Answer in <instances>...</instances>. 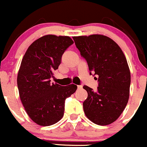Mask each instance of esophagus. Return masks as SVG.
Masks as SVG:
<instances>
[{"label":"esophagus","mask_w":147,"mask_h":147,"mask_svg":"<svg viewBox=\"0 0 147 147\" xmlns=\"http://www.w3.org/2000/svg\"><path fill=\"white\" fill-rule=\"evenodd\" d=\"M77 87H78V89H81V88H82V85H78V86H77Z\"/></svg>","instance_id":"obj_1"}]
</instances>
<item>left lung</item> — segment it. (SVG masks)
Listing matches in <instances>:
<instances>
[{"instance_id":"left-lung-1","label":"left lung","mask_w":147,"mask_h":147,"mask_svg":"<svg viewBox=\"0 0 147 147\" xmlns=\"http://www.w3.org/2000/svg\"><path fill=\"white\" fill-rule=\"evenodd\" d=\"M73 39L88 63L90 75L98 77L96 91L83 87L88 93L83 103L84 113L96 124H110L119 117L129 100L131 74L126 57L118 44L107 36L96 34Z\"/></svg>"}]
</instances>
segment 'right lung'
I'll return each mask as SVG.
<instances>
[{"label": "right lung", "instance_id": "add662e5", "mask_svg": "<svg viewBox=\"0 0 147 147\" xmlns=\"http://www.w3.org/2000/svg\"><path fill=\"white\" fill-rule=\"evenodd\" d=\"M69 36L47 35L35 40L26 51L18 74L21 102L30 119L40 126H51L63 116L65 101L77 89L51 83L65 51L73 44Z\"/></svg>", "mask_w": 147, "mask_h": 147}]
</instances>
